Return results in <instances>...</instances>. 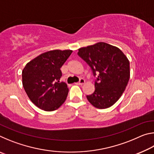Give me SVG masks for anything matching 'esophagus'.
<instances>
[{
    "label": "esophagus",
    "instance_id": "1",
    "mask_svg": "<svg viewBox=\"0 0 154 154\" xmlns=\"http://www.w3.org/2000/svg\"><path fill=\"white\" fill-rule=\"evenodd\" d=\"M85 79H83V78H82V79H80L79 82L77 83V85H83V83H85Z\"/></svg>",
    "mask_w": 154,
    "mask_h": 154
}]
</instances>
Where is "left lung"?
I'll return each instance as SVG.
<instances>
[{"label": "left lung", "instance_id": "obj_1", "mask_svg": "<svg viewBox=\"0 0 154 154\" xmlns=\"http://www.w3.org/2000/svg\"><path fill=\"white\" fill-rule=\"evenodd\" d=\"M79 57L90 66L96 77L93 94L86 96L98 109L113 105L124 92L130 79V62L117 47L104 42L79 49Z\"/></svg>", "mask_w": 154, "mask_h": 154}]
</instances>
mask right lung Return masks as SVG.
I'll return each instance as SVG.
<instances>
[{
  "mask_svg": "<svg viewBox=\"0 0 154 154\" xmlns=\"http://www.w3.org/2000/svg\"><path fill=\"white\" fill-rule=\"evenodd\" d=\"M72 50H51L41 54L26 65L22 71V84L28 98L46 111H55L66 100L69 88L60 82V68Z\"/></svg>",
  "mask_w": 154,
  "mask_h": 154,
  "instance_id": "obj_1",
  "label": "right lung"
}]
</instances>
